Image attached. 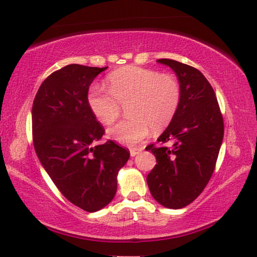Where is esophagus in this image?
I'll return each instance as SVG.
<instances>
[{"label":"esophagus","mask_w":257,"mask_h":257,"mask_svg":"<svg viewBox=\"0 0 257 257\" xmlns=\"http://www.w3.org/2000/svg\"><path fill=\"white\" fill-rule=\"evenodd\" d=\"M143 151V149L142 148H134V149H130V156L132 157H135L137 155H140V153Z\"/></svg>","instance_id":"34e87169"}]
</instances>
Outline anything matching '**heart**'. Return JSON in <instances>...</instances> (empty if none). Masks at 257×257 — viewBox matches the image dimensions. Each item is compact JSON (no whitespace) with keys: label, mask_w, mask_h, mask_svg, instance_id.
<instances>
[{"label":"heart","mask_w":257,"mask_h":257,"mask_svg":"<svg viewBox=\"0 0 257 257\" xmlns=\"http://www.w3.org/2000/svg\"><path fill=\"white\" fill-rule=\"evenodd\" d=\"M109 91L92 86L87 105L101 124L116 120L121 105L129 116L107 130L110 140L123 145H135L153 132L165 129L177 114L181 101V87L172 75L140 67H124L107 77Z\"/></svg>","instance_id":"obj_1"}]
</instances>
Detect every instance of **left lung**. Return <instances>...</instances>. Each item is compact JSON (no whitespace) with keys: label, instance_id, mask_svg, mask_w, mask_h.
Instances as JSON below:
<instances>
[{"label":"left lung","instance_id":"1","mask_svg":"<svg viewBox=\"0 0 257 257\" xmlns=\"http://www.w3.org/2000/svg\"><path fill=\"white\" fill-rule=\"evenodd\" d=\"M170 67L181 87L177 114L158 137L172 148L149 145L157 159L147 182L153 198L168 209L190 204L208 185L224 137V122L212 86L197 69L178 61L160 59Z\"/></svg>","mask_w":257,"mask_h":257}]
</instances>
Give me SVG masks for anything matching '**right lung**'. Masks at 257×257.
I'll list each match as a JSON object with an SVG mask.
<instances>
[{"mask_svg":"<svg viewBox=\"0 0 257 257\" xmlns=\"http://www.w3.org/2000/svg\"><path fill=\"white\" fill-rule=\"evenodd\" d=\"M107 68L68 64L44 80L32 107L33 143L41 165L63 196L87 212L113 200L118 171L130 157L113 141L94 145L105 130L90 110L87 93Z\"/></svg>","mask_w":257,"mask_h":257,"instance_id":"right-lung-1","label":"right lung"}]
</instances>
